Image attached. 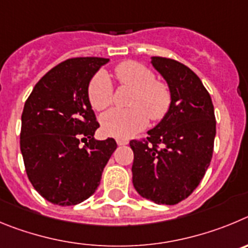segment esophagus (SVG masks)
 I'll use <instances>...</instances> for the list:
<instances>
[{"label":"esophagus","instance_id":"34e87169","mask_svg":"<svg viewBox=\"0 0 248 248\" xmlns=\"http://www.w3.org/2000/svg\"><path fill=\"white\" fill-rule=\"evenodd\" d=\"M116 142H117V144H119V146H124V144H128L129 140H126V138H117V140H116Z\"/></svg>","mask_w":248,"mask_h":248}]
</instances>
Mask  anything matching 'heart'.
<instances>
[{
	"label": "heart",
	"instance_id": "b5f03b06",
	"mask_svg": "<svg viewBox=\"0 0 248 248\" xmlns=\"http://www.w3.org/2000/svg\"><path fill=\"white\" fill-rule=\"evenodd\" d=\"M119 84L133 90L129 100L132 108H112L101 116V127L106 135L127 138L146 127L148 119L160 121L171 105V91L166 81L155 79V74L143 64L128 60L115 68ZM88 99L95 111L108 108L113 100V88L106 73L100 71L91 78Z\"/></svg>",
	"mask_w": 248,
	"mask_h": 248
}]
</instances>
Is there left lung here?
Here are the masks:
<instances>
[{"mask_svg":"<svg viewBox=\"0 0 248 248\" xmlns=\"http://www.w3.org/2000/svg\"><path fill=\"white\" fill-rule=\"evenodd\" d=\"M152 64L167 80L171 105L148 137L132 140V182L140 196L155 204L186 199L210 166L216 120L210 93L191 69L170 58Z\"/></svg>","mask_w":248,"mask_h":248,"instance_id":"1","label":"left lung"}]
</instances>
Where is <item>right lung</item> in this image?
<instances>
[{"label":"right lung","instance_id":"1","mask_svg":"<svg viewBox=\"0 0 248 248\" xmlns=\"http://www.w3.org/2000/svg\"><path fill=\"white\" fill-rule=\"evenodd\" d=\"M108 62L96 57L64 60L26 100L21 127L24 167L35 190L53 204L77 205L93 195L117 147L113 138L93 140L100 124L88 99L91 78Z\"/></svg>","mask_w":248,"mask_h":248}]
</instances>
